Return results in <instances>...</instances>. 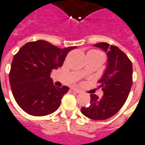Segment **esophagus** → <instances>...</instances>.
I'll return each mask as SVG.
<instances>
[{"label": "esophagus", "instance_id": "34e87169", "mask_svg": "<svg viewBox=\"0 0 145 145\" xmlns=\"http://www.w3.org/2000/svg\"><path fill=\"white\" fill-rule=\"evenodd\" d=\"M72 91H74V92H75V93H80V92H81V91L79 90L78 88H72Z\"/></svg>", "mask_w": 145, "mask_h": 145}]
</instances>
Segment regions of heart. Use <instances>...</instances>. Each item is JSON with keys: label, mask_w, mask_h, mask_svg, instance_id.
Segmentation results:
<instances>
[{"label": "heart", "mask_w": 145, "mask_h": 145, "mask_svg": "<svg viewBox=\"0 0 145 145\" xmlns=\"http://www.w3.org/2000/svg\"><path fill=\"white\" fill-rule=\"evenodd\" d=\"M88 54H100V55H101L100 52H98V51H96V50H91L90 52H88ZM83 74H84V72L83 71Z\"/></svg>", "instance_id": "heart-1"}]
</instances>
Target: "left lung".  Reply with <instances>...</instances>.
<instances>
[{
    "label": "left lung",
    "mask_w": 145,
    "mask_h": 145,
    "mask_svg": "<svg viewBox=\"0 0 145 145\" xmlns=\"http://www.w3.org/2000/svg\"><path fill=\"white\" fill-rule=\"evenodd\" d=\"M93 46L104 50L108 57L104 74L98 80L104 95L100 99L91 94L90 105L81 112L93 120H105L118 113L127 99L132 86V63L117 46L104 42Z\"/></svg>",
    "instance_id": "left-lung-1"
}]
</instances>
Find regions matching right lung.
Returning a JSON list of instances; mask_svg holds the SVG:
<instances>
[{
	"instance_id": "1",
	"label": "right lung",
	"mask_w": 145,
	"mask_h": 145,
	"mask_svg": "<svg viewBox=\"0 0 145 145\" xmlns=\"http://www.w3.org/2000/svg\"><path fill=\"white\" fill-rule=\"evenodd\" d=\"M76 46L60 48L45 40L27 43L15 54L9 78L18 105L28 114L44 116L59 108L67 86L56 87L53 70L63 65L67 54Z\"/></svg>"
}]
</instances>
